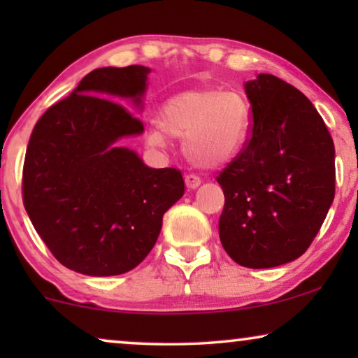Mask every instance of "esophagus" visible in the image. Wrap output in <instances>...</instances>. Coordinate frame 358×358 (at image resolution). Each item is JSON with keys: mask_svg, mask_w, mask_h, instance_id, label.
<instances>
[{"mask_svg": "<svg viewBox=\"0 0 358 358\" xmlns=\"http://www.w3.org/2000/svg\"><path fill=\"white\" fill-rule=\"evenodd\" d=\"M200 182H202V180H200L199 176H195V174L185 176V185H187V189H197Z\"/></svg>", "mask_w": 358, "mask_h": 358, "instance_id": "esophagus-1", "label": "esophagus"}]
</instances>
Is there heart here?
<instances>
[{
  "mask_svg": "<svg viewBox=\"0 0 358 358\" xmlns=\"http://www.w3.org/2000/svg\"><path fill=\"white\" fill-rule=\"evenodd\" d=\"M161 129L146 134L148 145L163 148L166 135L184 138V153L200 168H218L241 153L251 129V107L236 91L192 90L161 106Z\"/></svg>",
  "mask_w": 358,
  "mask_h": 358,
  "instance_id": "1",
  "label": "heart"
}]
</instances>
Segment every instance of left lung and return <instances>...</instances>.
Here are the masks:
<instances>
[{
  "instance_id": "8db88e82",
  "label": "left lung",
  "mask_w": 358,
  "mask_h": 358,
  "mask_svg": "<svg viewBox=\"0 0 358 358\" xmlns=\"http://www.w3.org/2000/svg\"><path fill=\"white\" fill-rule=\"evenodd\" d=\"M252 135L217 178L224 194L218 231L239 266L268 268L310 248L336 192L334 141L311 101L261 73L244 85Z\"/></svg>"
}]
</instances>
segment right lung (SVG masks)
<instances>
[{"instance_id":"1","label":"right lung","mask_w":358,"mask_h":358,"mask_svg":"<svg viewBox=\"0 0 358 358\" xmlns=\"http://www.w3.org/2000/svg\"><path fill=\"white\" fill-rule=\"evenodd\" d=\"M150 71L92 70L48 107L29 140L24 207L57 261L85 275H119L138 266L159 236L163 215L184 195L179 169L148 168L119 145L140 135L143 124L110 99L140 107Z\"/></svg>"}]
</instances>
